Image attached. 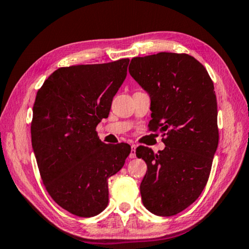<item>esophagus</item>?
Listing matches in <instances>:
<instances>
[{
	"label": "esophagus",
	"mask_w": 249,
	"mask_h": 249,
	"mask_svg": "<svg viewBox=\"0 0 249 249\" xmlns=\"http://www.w3.org/2000/svg\"><path fill=\"white\" fill-rule=\"evenodd\" d=\"M130 154H129V158H135L136 157V145H132L130 146Z\"/></svg>",
	"instance_id": "1"
}]
</instances>
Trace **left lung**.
Returning <instances> with one entry per match:
<instances>
[{
  "mask_svg": "<svg viewBox=\"0 0 249 249\" xmlns=\"http://www.w3.org/2000/svg\"><path fill=\"white\" fill-rule=\"evenodd\" d=\"M128 71L148 92L151 132L161 133L165 149H136L147 163L141 183L145 208L171 216L191 205L208 182L218 144L217 103L212 79L187 53H158L130 60Z\"/></svg>",
  "mask_w": 249,
  "mask_h": 249,
  "instance_id": "left-lung-1",
  "label": "left lung"
}]
</instances>
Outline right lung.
Masks as SVG:
<instances>
[{"instance_id": "1", "label": "right lung", "mask_w": 249, "mask_h": 249, "mask_svg": "<svg viewBox=\"0 0 249 249\" xmlns=\"http://www.w3.org/2000/svg\"><path fill=\"white\" fill-rule=\"evenodd\" d=\"M128 62L62 67L37 91L31 134L41 180L52 199L77 216L107 208V179L130 153L128 144H105L95 130L108 116Z\"/></svg>"}]
</instances>
